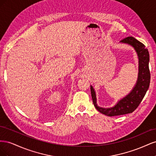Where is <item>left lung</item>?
I'll return each instance as SVG.
<instances>
[{
    "mask_svg": "<svg viewBox=\"0 0 156 156\" xmlns=\"http://www.w3.org/2000/svg\"><path fill=\"white\" fill-rule=\"evenodd\" d=\"M121 43L131 45L135 49L139 58V74L136 83L129 94L119 101L116 104L111 108L99 107L96 103V96L94 89L90 86V92L94 107L102 114L108 116L123 115L133 112L139 105L149 88L150 73L148 63L149 53L145 45L134 38L129 36L120 41Z\"/></svg>",
    "mask_w": 156,
    "mask_h": 156,
    "instance_id": "8db88e82",
    "label": "left lung"
}]
</instances>
